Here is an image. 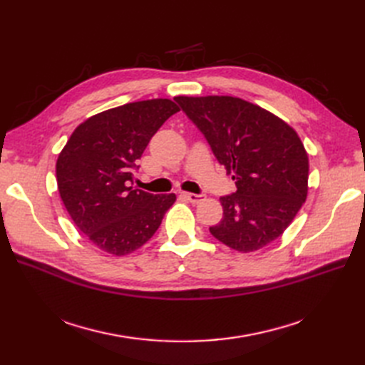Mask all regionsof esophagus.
Returning a JSON list of instances; mask_svg holds the SVG:
<instances>
[{"mask_svg":"<svg viewBox=\"0 0 365 365\" xmlns=\"http://www.w3.org/2000/svg\"><path fill=\"white\" fill-rule=\"evenodd\" d=\"M182 196L185 197L187 201H190L192 204H200L201 201L205 200V195H197V193H187V192H184Z\"/></svg>","mask_w":365,"mask_h":365,"instance_id":"obj_1","label":"esophagus"}]
</instances>
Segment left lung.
<instances>
[{
    "mask_svg": "<svg viewBox=\"0 0 365 365\" xmlns=\"http://www.w3.org/2000/svg\"><path fill=\"white\" fill-rule=\"evenodd\" d=\"M175 101L236 181V193L220 197L224 215L210 233L239 252L269 245L307 197L309 157L295 129L233 96H176Z\"/></svg>",
    "mask_w": 365,
    "mask_h": 365,
    "instance_id": "left-lung-1",
    "label": "left lung"
}]
</instances>
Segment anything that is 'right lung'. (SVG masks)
<instances>
[{
    "label": "right lung",
    "instance_id": "right-lung-1",
    "mask_svg": "<svg viewBox=\"0 0 365 365\" xmlns=\"http://www.w3.org/2000/svg\"><path fill=\"white\" fill-rule=\"evenodd\" d=\"M180 106L150 98L106 109L77 126L56 161L61 200L85 237L126 256L155 235L176 195L134 189L132 169L153 134Z\"/></svg>",
    "mask_w": 365,
    "mask_h": 365
}]
</instances>
